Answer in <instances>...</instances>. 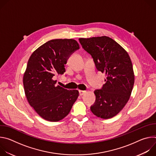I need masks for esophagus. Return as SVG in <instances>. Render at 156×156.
<instances>
[{
	"label": "esophagus",
	"instance_id": "esophagus-1",
	"mask_svg": "<svg viewBox=\"0 0 156 156\" xmlns=\"http://www.w3.org/2000/svg\"><path fill=\"white\" fill-rule=\"evenodd\" d=\"M86 93V92L85 91H82V90H80V91H79V94H80V96L84 95Z\"/></svg>",
	"mask_w": 156,
	"mask_h": 156
}]
</instances>
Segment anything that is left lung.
<instances>
[{"label": "left lung", "mask_w": 156, "mask_h": 156, "mask_svg": "<svg viewBox=\"0 0 156 156\" xmlns=\"http://www.w3.org/2000/svg\"><path fill=\"white\" fill-rule=\"evenodd\" d=\"M83 48L90 54L97 69L105 74V83L94 91V115L108 119L117 115L128 101L135 83L133 65L128 52L112 38L104 36L80 38Z\"/></svg>", "instance_id": "obj_1"}]
</instances>
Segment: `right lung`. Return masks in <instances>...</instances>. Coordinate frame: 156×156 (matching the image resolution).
<instances>
[{
	"mask_svg": "<svg viewBox=\"0 0 156 156\" xmlns=\"http://www.w3.org/2000/svg\"><path fill=\"white\" fill-rule=\"evenodd\" d=\"M80 49L73 39H52L44 43L30 56L23 82L30 105L44 120L58 122L67 115L79 92L57 86L53 76L65 72L69 57Z\"/></svg>",
	"mask_w": 156,
	"mask_h": 156,
	"instance_id": "right-lung-1",
	"label": "right lung"
}]
</instances>
